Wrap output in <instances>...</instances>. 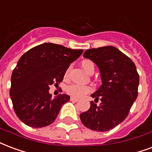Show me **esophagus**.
Masks as SVG:
<instances>
[{
    "mask_svg": "<svg viewBox=\"0 0 152 152\" xmlns=\"http://www.w3.org/2000/svg\"><path fill=\"white\" fill-rule=\"evenodd\" d=\"M70 100L72 101V102H78V101H79V99L75 98V97H73V96H71Z\"/></svg>",
    "mask_w": 152,
    "mask_h": 152,
    "instance_id": "esophagus-1",
    "label": "esophagus"
}]
</instances>
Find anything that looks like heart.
Here are the masks:
<instances>
[{
	"label": "heart",
	"mask_w": 152,
	"mask_h": 152,
	"mask_svg": "<svg viewBox=\"0 0 152 152\" xmlns=\"http://www.w3.org/2000/svg\"><path fill=\"white\" fill-rule=\"evenodd\" d=\"M81 67L83 69L88 72V74L94 71V64L93 61H91L90 59H84L81 61ZM68 76V70L65 72L64 78H67ZM92 87L90 86H85V85H69L68 87L66 88V92L67 94H69L73 97H76V98H80L81 96H85V94H87L89 92L92 91Z\"/></svg>",
	"instance_id": "heart-1"
}]
</instances>
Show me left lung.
<instances>
[{
	"instance_id": "8db88e82",
	"label": "left lung",
	"mask_w": 152,
	"mask_h": 152,
	"mask_svg": "<svg viewBox=\"0 0 152 152\" xmlns=\"http://www.w3.org/2000/svg\"><path fill=\"white\" fill-rule=\"evenodd\" d=\"M84 57L98 67L102 85L93 93L101 104L91 102L89 110L80 113L85 126L96 131H108L124 121L138 96L139 76L135 64L118 48L107 46L87 50Z\"/></svg>"
}]
</instances>
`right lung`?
Segmentation results:
<instances>
[{"label": "right lung", "mask_w": 152, "mask_h": 152, "mask_svg": "<svg viewBox=\"0 0 152 152\" xmlns=\"http://www.w3.org/2000/svg\"><path fill=\"white\" fill-rule=\"evenodd\" d=\"M82 53L83 50L46 42L31 48L19 59L11 76L10 94L13 110L22 122L39 128L56 120L70 96L60 94L52 98L49 86L59 85L71 63Z\"/></svg>", "instance_id": "obj_1"}]
</instances>
